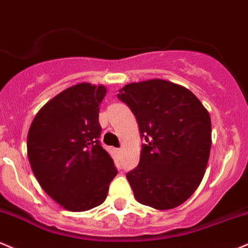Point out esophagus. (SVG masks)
<instances>
[{
	"label": "esophagus",
	"mask_w": 248,
	"mask_h": 248,
	"mask_svg": "<svg viewBox=\"0 0 248 248\" xmlns=\"http://www.w3.org/2000/svg\"><path fill=\"white\" fill-rule=\"evenodd\" d=\"M116 152H117V154H118V155H121V154H122V149H116Z\"/></svg>",
	"instance_id": "esophagus-1"
}]
</instances>
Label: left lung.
<instances>
[{"label": "left lung", "instance_id": "1", "mask_svg": "<svg viewBox=\"0 0 248 248\" xmlns=\"http://www.w3.org/2000/svg\"><path fill=\"white\" fill-rule=\"evenodd\" d=\"M137 118L141 137L138 166L126 174L140 204L171 210L198 188L210 158L211 117L196 94L160 78L130 83L119 90Z\"/></svg>", "mask_w": 248, "mask_h": 248}]
</instances>
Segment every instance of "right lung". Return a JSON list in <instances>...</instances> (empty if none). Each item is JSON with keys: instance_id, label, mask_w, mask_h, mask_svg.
Here are the masks:
<instances>
[{"instance_id": "1", "label": "right lung", "mask_w": 248, "mask_h": 248, "mask_svg": "<svg viewBox=\"0 0 248 248\" xmlns=\"http://www.w3.org/2000/svg\"><path fill=\"white\" fill-rule=\"evenodd\" d=\"M107 91L90 83L65 89L41 108L28 132L34 176L50 198L71 212L101 205L117 174L99 143V104Z\"/></svg>"}]
</instances>
